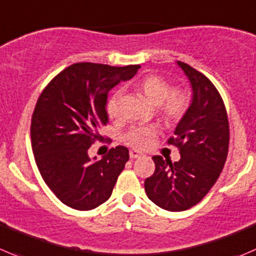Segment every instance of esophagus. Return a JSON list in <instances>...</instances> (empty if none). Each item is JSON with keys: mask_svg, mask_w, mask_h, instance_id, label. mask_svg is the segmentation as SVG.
Masks as SVG:
<instances>
[{"mask_svg": "<svg viewBox=\"0 0 256 256\" xmlns=\"http://www.w3.org/2000/svg\"><path fill=\"white\" fill-rule=\"evenodd\" d=\"M141 155H142V154H141L140 151H138V150H130V158H140Z\"/></svg>", "mask_w": 256, "mask_h": 256, "instance_id": "34e87169", "label": "esophagus"}]
</instances>
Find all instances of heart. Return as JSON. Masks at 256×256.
Masks as SVG:
<instances>
[{
    "label": "heart",
    "instance_id": "heart-1",
    "mask_svg": "<svg viewBox=\"0 0 256 256\" xmlns=\"http://www.w3.org/2000/svg\"><path fill=\"white\" fill-rule=\"evenodd\" d=\"M138 90L154 105L160 106L164 116L168 118H178L188 108V96L182 91H171L170 84L156 75L146 76L138 85ZM118 95L112 96L108 104V112L111 118L118 115ZM158 130L155 126L135 128L126 135V140L135 148H145L155 138Z\"/></svg>",
    "mask_w": 256,
    "mask_h": 256
}]
</instances>
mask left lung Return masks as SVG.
<instances>
[{
	"label": "left lung",
	"mask_w": 256,
	"mask_h": 256,
	"mask_svg": "<svg viewBox=\"0 0 256 256\" xmlns=\"http://www.w3.org/2000/svg\"><path fill=\"white\" fill-rule=\"evenodd\" d=\"M188 78L191 100L168 144L180 148V160L154 156L155 172L145 180L148 199L168 212H184L209 192L225 165L229 122L224 102L212 81L188 64L176 61Z\"/></svg>",
	"instance_id": "left-lung-1"
}]
</instances>
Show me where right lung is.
Instances as JSON below:
<instances>
[{
	"instance_id": "1",
	"label": "right lung",
	"mask_w": 256,
	"mask_h": 256,
	"mask_svg": "<svg viewBox=\"0 0 256 256\" xmlns=\"http://www.w3.org/2000/svg\"><path fill=\"white\" fill-rule=\"evenodd\" d=\"M125 68L81 62L60 72L42 91L31 122L34 161L46 185L68 206L92 210L112 194L128 160L125 146L111 148L101 160L88 148L108 122V92L136 75Z\"/></svg>"
}]
</instances>
